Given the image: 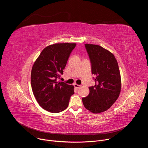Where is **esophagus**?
Here are the masks:
<instances>
[{"instance_id":"obj_1","label":"esophagus","mask_w":148,"mask_h":148,"mask_svg":"<svg viewBox=\"0 0 148 148\" xmlns=\"http://www.w3.org/2000/svg\"><path fill=\"white\" fill-rule=\"evenodd\" d=\"M74 87L76 88V89H78L81 87V86L80 85H78V84H74Z\"/></svg>"}]
</instances>
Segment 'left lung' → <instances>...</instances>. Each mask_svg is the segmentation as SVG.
I'll return each mask as SVG.
<instances>
[{"label": "left lung", "mask_w": 148, "mask_h": 148, "mask_svg": "<svg viewBox=\"0 0 148 148\" xmlns=\"http://www.w3.org/2000/svg\"><path fill=\"white\" fill-rule=\"evenodd\" d=\"M91 62L95 84L89 87L90 94L82 98L84 106L98 114L108 110L118 99L121 89V78L114 55L102 47L85 44Z\"/></svg>", "instance_id": "8db88e82"}]
</instances>
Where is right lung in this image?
<instances>
[{
    "instance_id": "obj_1",
    "label": "right lung",
    "mask_w": 148,
    "mask_h": 148,
    "mask_svg": "<svg viewBox=\"0 0 148 148\" xmlns=\"http://www.w3.org/2000/svg\"><path fill=\"white\" fill-rule=\"evenodd\" d=\"M75 43H56L45 47L36 59L31 72V85L36 101L44 110L58 113L66 110L74 86L58 82Z\"/></svg>"
}]
</instances>
